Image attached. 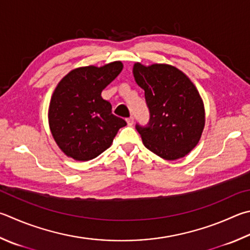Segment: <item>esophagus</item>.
Listing matches in <instances>:
<instances>
[{"label": "esophagus", "instance_id": "34e87169", "mask_svg": "<svg viewBox=\"0 0 250 250\" xmlns=\"http://www.w3.org/2000/svg\"><path fill=\"white\" fill-rule=\"evenodd\" d=\"M126 124H128V125H132L134 124V119L133 117H129L128 119H126Z\"/></svg>", "mask_w": 250, "mask_h": 250}]
</instances>
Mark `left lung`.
Here are the masks:
<instances>
[{
    "label": "left lung",
    "instance_id": "left-lung-1",
    "mask_svg": "<svg viewBox=\"0 0 250 250\" xmlns=\"http://www.w3.org/2000/svg\"><path fill=\"white\" fill-rule=\"evenodd\" d=\"M149 110L147 126L135 125L144 146L167 161L183 158L201 138L206 124L202 98L184 72L169 64L133 65Z\"/></svg>",
    "mask_w": 250,
    "mask_h": 250
}]
</instances>
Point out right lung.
Returning <instances> with one entry per match:
<instances>
[{
    "label": "right lung",
    "instance_id": "1",
    "mask_svg": "<svg viewBox=\"0 0 250 250\" xmlns=\"http://www.w3.org/2000/svg\"><path fill=\"white\" fill-rule=\"evenodd\" d=\"M115 61L101 67L82 66L69 72L52 94L49 126L66 156L89 161L110 146L118 130L126 122L113 115L111 104L102 97L103 89L122 71Z\"/></svg>",
    "mask_w": 250,
    "mask_h": 250
}]
</instances>
